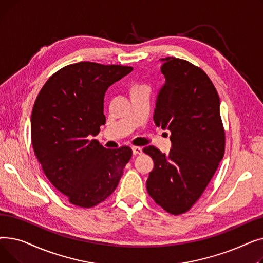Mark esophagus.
Here are the masks:
<instances>
[{"label":"esophagus","instance_id":"esophagus-1","mask_svg":"<svg viewBox=\"0 0 263 263\" xmlns=\"http://www.w3.org/2000/svg\"><path fill=\"white\" fill-rule=\"evenodd\" d=\"M132 151H133V155L137 156V155H141L143 153V149H142V147H139V146H133Z\"/></svg>","mask_w":263,"mask_h":263}]
</instances>
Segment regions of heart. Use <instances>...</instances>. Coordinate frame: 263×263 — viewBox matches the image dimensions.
<instances>
[{
  "mask_svg": "<svg viewBox=\"0 0 263 263\" xmlns=\"http://www.w3.org/2000/svg\"><path fill=\"white\" fill-rule=\"evenodd\" d=\"M140 87H144V85H134V86L131 88V90H132V89H136V88H140Z\"/></svg>",
  "mask_w": 263,
  "mask_h": 263,
  "instance_id": "b5f03b06",
  "label": "heart"
}]
</instances>
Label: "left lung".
Wrapping results in <instances>:
<instances>
[{
	"label": "left lung",
	"mask_w": 263,
	"mask_h": 263,
	"mask_svg": "<svg viewBox=\"0 0 263 263\" xmlns=\"http://www.w3.org/2000/svg\"><path fill=\"white\" fill-rule=\"evenodd\" d=\"M161 61L165 83L154 120L171 131L172 149H143L155 162L146 187L157 204L179 215L194 205L214 176L225 153V130L218 93L202 69L173 57Z\"/></svg>",
	"instance_id": "left-lung-1"
}]
</instances>
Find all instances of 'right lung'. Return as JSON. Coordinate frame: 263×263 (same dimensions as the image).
I'll return each mask as SVG.
<instances>
[{
  "label": "right lung",
  "instance_id": "right-lung-1",
  "mask_svg": "<svg viewBox=\"0 0 263 263\" xmlns=\"http://www.w3.org/2000/svg\"><path fill=\"white\" fill-rule=\"evenodd\" d=\"M132 70L92 62L68 65L49 78L35 100V156L54 187L80 208H92L112 195L132 157L128 146L107 149L89 140L105 124L106 89Z\"/></svg>",
  "mask_w": 263,
  "mask_h": 263
}]
</instances>
